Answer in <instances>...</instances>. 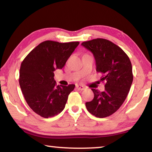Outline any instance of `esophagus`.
I'll list each match as a JSON object with an SVG mask.
<instances>
[{
    "label": "esophagus",
    "mask_w": 152,
    "mask_h": 152,
    "mask_svg": "<svg viewBox=\"0 0 152 152\" xmlns=\"http://www.w3.org/2000/svg\"><path fill=\"white\" fill-rule=\"evenodd\" d=\"M76 87L77 89L79 90V91H84V90L85 89V87L80 85V84H77Z\"/></svg>",
    "instance_id": "esophagus-1"
}]
</instances>
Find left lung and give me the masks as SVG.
I'll return each mask as SVG.
<instances>
[{
	"label": "left lung",
	"mask_w": 152,
	"mask_h": 152,
	"mask_svg": "<svg viewBox=\"0 0 152 152\" xmlns=\"http://www.w3.org/2000/svg\"><path fill=\"white\" fill-rule=\"evenodd\" d=\"M91 51L96 61V72L106 81L104 91L92 88V101L86 102L87 110L99 118L109 117L124 102L133 82L132 66L129 58L121 48L110 41L94 39L82 43Z\"/></svg>",
	"instance_id": "obj_1"
}]
</instances>
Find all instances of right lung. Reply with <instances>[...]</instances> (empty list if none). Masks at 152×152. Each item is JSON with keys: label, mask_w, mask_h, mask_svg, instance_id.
<instances>
[{"label": "right lung", "mask_w": 152, "mask_h": 152, "mask_svg": "<svg viewBox=\"0 0 152 152\" xmlns=\"http://www.w3.org/2000/svg\"><path fill=\"white\" fill-rule=\"evenodd\" d=\"M78 45V42L45 41L22 61L19 72L20 89L29 107L41 117H54L65 108L68 95L75 85L56 86L54 71L63 68Z\"/></svg>", "instance_id": "add662e5"}]
</instances>
